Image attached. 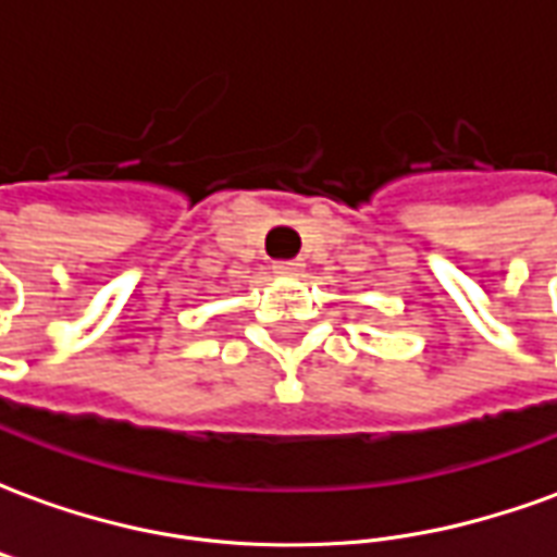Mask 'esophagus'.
<instances>
[{"instance_id":"1","label":"esophagus","mask_w":557,"mask_h":557,"mask_svg":"<svg viewBox=\"0 0 557 557\" xmlns=\"http://www.w3.org/2000/svg\"><path fill=\"white\" fill-rule=\"evenodd\" d=\"M274 271L283 274V277H295V274H301V262L298 259H283V262H274Z\"/></svg>"}]
</instances>
